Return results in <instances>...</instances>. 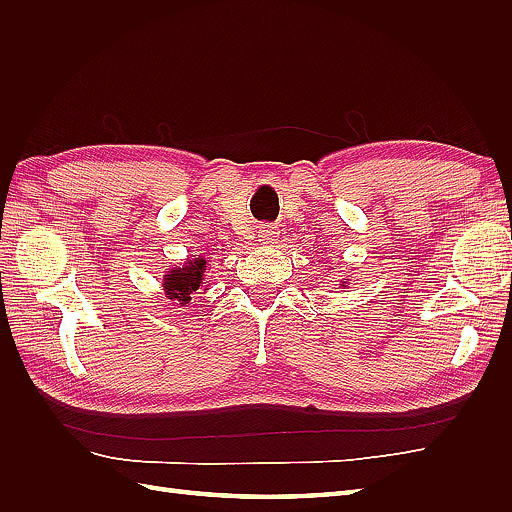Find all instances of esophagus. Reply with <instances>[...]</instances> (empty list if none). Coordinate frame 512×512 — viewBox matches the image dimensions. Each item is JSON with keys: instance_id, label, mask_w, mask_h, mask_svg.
<instances>
[{"instance_id": "obj_1", "label": "esophagus", "mask_w": 512, "mask_h": 512, "mask_svg": "<svg viewBox=\"0 0 512 512\" xmlns=\"http://www.w3.org/2000/svg\"><path fill=\"white\" fill-rule=\"evenodd\" d=\"M277 237H280V232H277L275 226H269V224H262L260 230H258V241L262 245H273L277 243Z\"/></svg>"}]
</instances>
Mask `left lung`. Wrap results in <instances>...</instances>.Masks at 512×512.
<instances>
[{"instance_id":"8db88e82","label":"left lung","mask_w":512,"mask_h":512,"mask_svg":"<svg viewBox=\"0 0 512 512\" xmlns=\"http://www.w3.org/2000/svg\"><path fill=\"white\" fill-rule=\"evenodd\" d=\"M346 284H348V282H342V284H339V286H346Z\"/></svg>"}]
</instances>
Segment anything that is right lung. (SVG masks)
Segmentation results:
<instances>
[{"label":"right lung","mask_w":512,"mask_h":512,"mask_svg":"<svg viewBox=\"0 0 512 512\" xmlns=\"http://www.w3.org/2000/svg\"><path fill=\"white\" fill-rule=\"evenodd\" d=\"M207 269H209V260L203 256L198 258H188L179 267L168 269L166 275L162 277V290L166 294V299L170 301L177 300L175 305L185 307L198 290H209L207 288Z\"/></svg>","instance_id":"obj_1"}]
</instances>
